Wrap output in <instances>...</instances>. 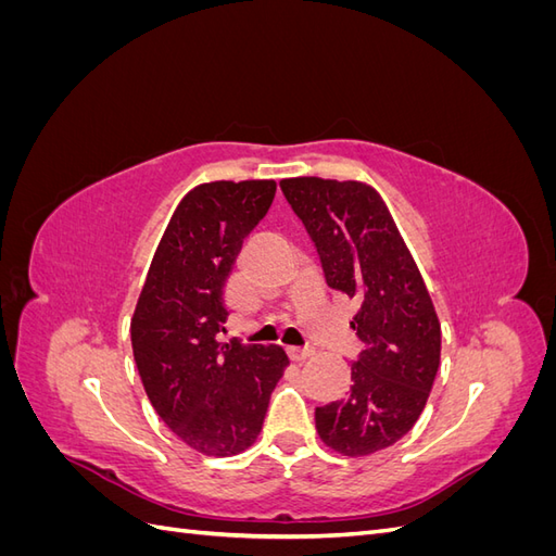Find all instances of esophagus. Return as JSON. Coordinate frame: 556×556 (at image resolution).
Listing matches in <instances>:
<instances>
[{
  "mask_svg": "<svg viewBox=\"0 0 556 556\" xmlns=\"http://www.w3.org/2000/svg\"><path fill=\"white\" fill-rule=\"evenodd\" d=\"M313 355H315L313 348H288V357H290L292 362H306V359H311Z\"/></svg>",
  "mask_w": 556,
  "mask_h": 556,
  "instance_id": "34e87169",
  "label": "esophagus"
}]
</instances>
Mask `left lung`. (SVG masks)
<instances>
[{"label": "left lung", "mask_w": 556, "mask_h": 556, "mask_svg": "<svg viewBox=\"0 0 556 556\" xmlns=\"http://www.w3.org/2000/svg\"><path fill=\"white\" fill-rule=\"evenodd\" d=\"M280 190L317 248L327 285L355 299L362 341L348 399L315 408L319 439L345 457L394 445L425 410L441 364V323L427 285L366 182L285 178Z\"/></svg>", "instance_id": "8db88e82"}]
</instances>
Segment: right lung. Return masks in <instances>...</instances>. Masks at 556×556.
Here are the masks:
<instances>
[{
	"mask_svg": "<svg viewBox=\"0 0 556 556\" xmlns=\"http://www.w3.org/2000/svg\"><path fill=\"white\" fill-rule=\"evenodd\" d=\"M276 197L274 180H215L182 197L131 317V350L162 422L192 450L231 457L255 443L288 355L217 341L225 282Z\"/></svg>",
	"mask_w": 556,
	"mask_h": 556,
	"instance_id": "1",
	"label": "right lung"
}]
</instances>
